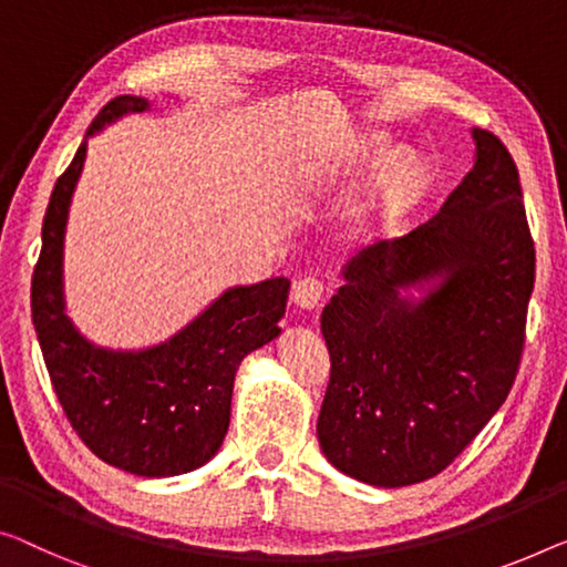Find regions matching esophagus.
<instances>
[{
    "label": "esophagus",
    "mask_w": 567,
    "mask_h": 567,
    "mask_svg": "<svg viewBox=\"0 0 567 567\" xmlns=\"http://www.w3.org/2000/svg\"><path fill=\"white\" fill-rule=\"evenodd\" d=\"M323 298H326V285L318 280V277L306 275V277H298L292 285V302L302 310H316L323 306Z\"/></svg>",
    "instance_id": "obj_1"
}]
</instances>
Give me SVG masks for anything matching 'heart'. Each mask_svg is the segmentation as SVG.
Here are the masks:
<instances>
[{
  "label": "heart",
  "instance_id": "obj_1",
  "mask_svg": "<svg viewBox=\"0 0 567 567\" xmlns=\"http://www.w3.org/2000/svg\"><path fill=\"white\" fill-rule=\"evenodd\" d=\"M386 157V147L384 145H377V142H371V145H364V150L359 152V159L369 167H374L382 163V159ZM420 177V163L415 157L404 155L400 159H394L390 173H386V181H384V188H386V196H404L412 185H415V181Z\"/></svg>",
  "mask_w": 567,
  "mask_h": 567
}]
</instances>
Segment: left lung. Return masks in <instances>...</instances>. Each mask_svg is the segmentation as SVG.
Here are the masks:
<instances>
[{
	"label": "left lung",
	"mask_w": 567,
	"mask_h": 567,
	"mask_svg": "<svg viewBox=\"0 0 567 567\" xmlns=\"http://www.w3.org/2000/svg\"><path fill=\"white\" fill-rule=\"evenodd\" d=\"M471 137L476 163L441 210L361 249L320 316L331 353L320 451L371 486L451 466L519 371L535 241L509 150L486 130Z\"/></svg>",
	"instance_id": "8db88e82"
}]
</instances>
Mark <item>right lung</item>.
<instances>
[{
    "label": "right lung",
    "mask_w": 567,
    "mask_h": 567,
    "mask_svg": "<svg viewBox=\"0 0 567 567\" xmlns=\"http://www.w3.org/2000/svg\"><path fill=\"white\" fill-rule=\"evenodd\" d=\"M142 96H116L91 122L73 163L55 181L42 249L32 272V326L58 402L91 453L134 476H181L216 455L231 417L241 359L280 336L290 280L229 287L171 341L142 351L91 343L65 316L63 239L89 137L124 114L145 112Z\"/></svg>",
    "instance_id": "add662e5"
}]
</instances>
